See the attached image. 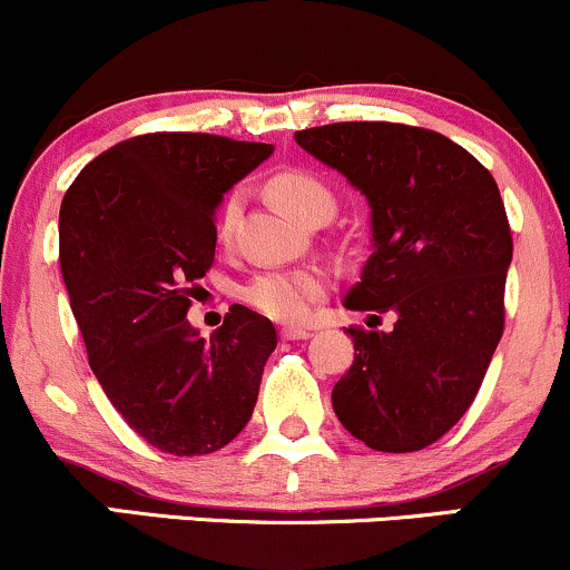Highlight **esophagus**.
Wrapping results in <instances>:
<instances>
[{
  "label": "esophagus",
  "instance_id": "esophagus-1",
  "mask_svg": "<svg viewBox=\"0 0 570 570\" xmlns=\"http://www.w3.org/2000/svg\"><path fill=\"white\" fill-rule=\"evenodd\" d=\"M309 336L312 331L304 328V325H285L283 328V338H293V342H296V338H309Z\"/></svg>",
  "mask_w": 570,
  "mask_h": 570
}]
</instances>
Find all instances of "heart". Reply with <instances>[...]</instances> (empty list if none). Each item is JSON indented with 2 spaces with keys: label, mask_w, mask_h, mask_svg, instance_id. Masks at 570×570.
Listing matches in <instances>:
<instances>
[{
  "label": "heart",
  "mask_w": 570,
  "mask_h": 570,
  "mask_svg": "<svg viewBox=\"0 0 570 570\" xmlns=\"http://www.w3.org/2000/svg\"><path fill=\"white\" fill-rule=\"evenodd\" d=\"M268 196L283 213L296 217L298 223H309L312 217L334 215L336 199L331 188L309 171H279L268 180ZM242 213V190H234L220 209L223 236L234 232ZM325 274L317 268H283V272H264L245 287V302L274 320H302L312 304L325 296Z\"/></svg>",
  "instance_id": "heart-1"
}]
</instances>
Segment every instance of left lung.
<instances>
[{
  "label": "left lung",
  "mask_w": 570,
  "mask_h": 570,
  "mask_svg": "<svg viewBox=\"0 0 570 570\" xmlns=\"http://www.w3.org/2000/svg\"><path fill=\"white\" fill-rule=\"evenodd\" d=\"M296 142L371 207V255L344 306L395 315L393 331L347 328L355 361L331 393L338 423L371 450H423L469 412L503 334L511 232L498 185L417 126L353 120Z\"/></svg>",
  "instance_id": "obj_1"
}]
</instances>
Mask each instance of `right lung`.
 Here are the masks:
<instances>
[{
	"label": "right lung",
	"instance_id": "right-lung-1",
	"mask_svg": "<svg viewBox=\"0 0 570 570\" xmlns=\"http://www.w3.org/2000/svg\"><path fill=\"white\" fill-rule=\"evenodd\" d=\"M274 153L215 134H142L69 185L59 261L94 376L156 450L209 455L253 417L272 320L234 304L209 338L188 323L215 261L223 194Z\"/></svg>",
	"mask_w": 570,
	"mask_h": 570
}]
</instances>
